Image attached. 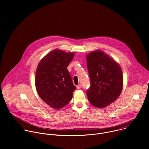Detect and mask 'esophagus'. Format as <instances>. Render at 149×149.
I'll use <instances>...</instances> for the list:
<instances>
[{"instance_id": "obj_1", "label": "esophagus", "mask_w": 149, "mask_h": 149, "mask_svg": "<svg viewBox=\"0 0 149 149\" xmlns=\"http://www.w3.org/2000/svg\"><path fill=\"white\" fill-rule=\"evenodd\" d=\"M81 85H77V88L78 89V90H79V89H80L81 88Z\"/></svg>"}]
</instances>
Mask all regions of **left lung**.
<instances>
[{
	"mask_svg": "<svg viewBox=\"0 0 149 149\" xmlns=\"http://www.w3.org/2000/svg\"><path fill=\"white\" fill-rule=\"evenodd\" d=\"M90 86L87 91L90 102L98 108H104L120 96L123 85V76L118 63L101 51L87 56Z\"/></svg>",
	"mask_w": 149,
	"mask_h": 149,
	"instance_id": "left-lung-1",
	"label": "left lung"
}]
</instances>
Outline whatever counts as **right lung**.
I'll return each instance as SVG.
<instances>
[{
  "label": "right lung",
  "mask_w": 149,
  "mask_h": 149,
  "mask_svg": "<svg viewBox=\"0 0 149 149\" xmlns=\"http://www.w3.org/2000/svg\"><path fill=\"white\" fill-rule=\"evenodd\" d=\"M74 56V53L55 49L38 65L35 76L38 94L53 109H60L68 104L76 89L67 70Z\"/></svg>",
  "instance_id": "1"
}]
</instances>
